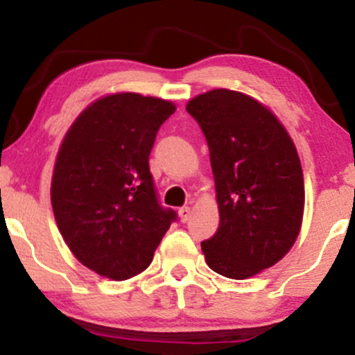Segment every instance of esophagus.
<instances>
[{"label": "esophagus", "instance_id": "obj_1", "mask_svg": "<svg viewBox=\"0 0 355 355\" xmlns=\"http://www.w3.org/2000/svg\"><path fill=\"white\" fill-rule=\"evenodd\" d=\"M190 214H192V210L190 207H180L178 209V216H180V220L182 222H187L190 219Z\"/></svg>", "mask_w": 355, "mask_h": 355}]
</instances>
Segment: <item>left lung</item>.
<instances>
[{"label": "left lung", "instance_id": "left-lung-1", "mask_svg": "<svg viewBox=\"0 0 355 355\" xmlns=\"http://www.w3.org/2000/svg\"><path fill=\"white\" fill-rule=\"evenodd\" d=\"M187 112L207 139L219 204V229L200 244L205 261L225 278H251L300 234L305 185L297 148L270 109L243 92H204Z\"/></svg>", "mask_w": 355, "mask_h": 355}]
</instances>
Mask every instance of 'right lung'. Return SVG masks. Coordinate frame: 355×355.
I'll return each mask as SVG.
<instances>
[{"instance_id":"right-lung-1","label":"right lung","mask_w":355,"mask_h":355,"mask_svg":"<svg viewBox=\"0 0 355 355\" xmlns=\"http://www.w3.org/2000/svg\"><path fill=\"white\" fill-rule=\"evenodd\" d=\"M175 104L136 92L94 101L73 121L58 150L52 198L58 231L72 254L104 278H133L177 219L159 205L151 148Z\"/></svg>"}]
</instances>
